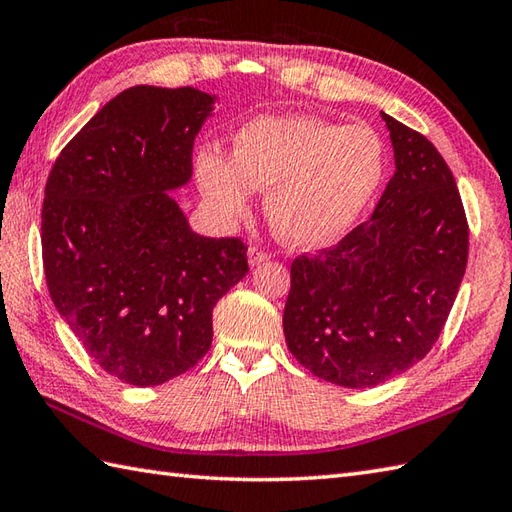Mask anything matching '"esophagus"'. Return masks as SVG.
Masks as SVG:
<instances>
[{
	"label": "esophagus",
	"mask_w": 512,
	"mask_h": 512,
	"mask_svg": "<svg viewBox=\"0 0 512 512\" xmlns=\"http://www.w3.org/2000/svg\"><path fill=\"white\" fill-rule=\"evenodd\" d=\"M272 255L268 251H264V248L259 246H251L248 248V261H251V266H259L264 264V261H268Z\"/></svg>",
	"instance_id": "esophagus-1"
}]
</instances>
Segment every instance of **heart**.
<instances>
[{"mask_svg":"<svg viewBox=\"0 0 512 512\" xmlns=\"http://www.w3.org/2000/svg\"><path fill=\"white\" fill-rule=\"evenodd\" d=\"M388 150L375 128L314 115L259 117L237 130L233 157L200 150L196 178L224 218L268 189V220L285 242L323 246L347 235L384 185Z\"/></svg>","mask_w":512,"mask_h":512,"instance_id":"heart-1","label":"heart"}]
</instances>
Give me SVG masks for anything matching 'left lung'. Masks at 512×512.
Listing matches in <instances>:
<instances>
[{"label":"left lung","instance_id":"8db88e82","mask_svg":"<svg viewBox=\"0 0 512 512\" xmlns=\"http://www.w3.org/2000/svg\"><path fill=\"white\" fill-rule=\"evenodd\" d=\"M395 174L371 220L290 268L283 334L325 382L371 388L423 360L465 277L469 224L432 141L382 113Z\"/></svg>","mask_w":512,"mask_h":512}]
</instances>
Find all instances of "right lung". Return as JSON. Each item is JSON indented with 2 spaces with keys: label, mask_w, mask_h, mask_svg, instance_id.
<instances>
[{
  "label": "right lung",
  "mask_w": 512,
  "mask_h": 512,
  "mask_svg": "<svg viewBox=\"0 0 512 512\" xmlns=\"http://www.w3.org/2000/svg\"><path fill=\"white\" fill-rule=\"evenodd\" d=\"M213 98L137 85L104 104L58 154L41 248L58 314L106 373L159 386L211 347L213 307L248 272L240 237L189 229L172 189Z\"/></svg>",
  "instance_id": "right-lung-1"
}]
</instances>
